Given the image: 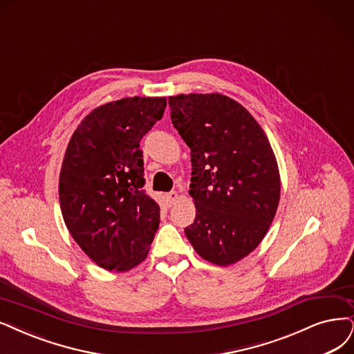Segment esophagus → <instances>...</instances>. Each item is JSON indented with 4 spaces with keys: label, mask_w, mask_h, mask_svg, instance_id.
I'll return each instance as SVG.
<instances>
[{
    "label": "esophagus",
    "mask_w": 354,
    "mask_h": 354,
    "mask_svg": "<svg viewBox=\"0 0 354 354\" xmlns=\"http://www.w3.org/2000/svg\"><path fill=\"white\" fill-rule=\"evenodd\" d=\"M166 201L169 205H174L176 201H178V192L176 191H172L166 194Z\"/></svg>",
    "instance_id": "esophagus-1"
}]
</instances>
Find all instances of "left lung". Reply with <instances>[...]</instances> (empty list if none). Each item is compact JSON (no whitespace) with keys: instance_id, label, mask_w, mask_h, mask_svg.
I'll use <instances>...</instances> for the list:
<instances>
[{"instance_id":"left-lung-1","label":"left lung","mask_w":354,"mask_h":354,"mask_svg":"<svg viewBox=\"0 0 354 354\" xmlns=\"http://www.w3.org/2000/svg\"><path fill=\"white\" fill-rule=\"evenodd\" d=\"M170 118L191 149L189 195L197 214L185 234L217 266L238 263L264 239L280 201L270 141L241 103L218 93L169 97Z\"/></svg>"}]
</instances>
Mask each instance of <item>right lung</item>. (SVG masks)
Segmentation results:
<instances>
[{
  "label": "right lung",
  "instance_id": "obj_1",
  "mask_svg": "<svg viewBox=\"0 0 354 354\" xmlns=\"http://www.w3.org/2000/svg\"><path fill=\"white\" fill-rule=\"evenodd\" d=\"M166 97H125L91 111L77 127L59 174V204L73 239L109 271L146 259L160 207L142 189L140 141L162 120Z\"/></svg>",
  "mask_w": 354,
  "mask_h": 354
}]
</instances>
